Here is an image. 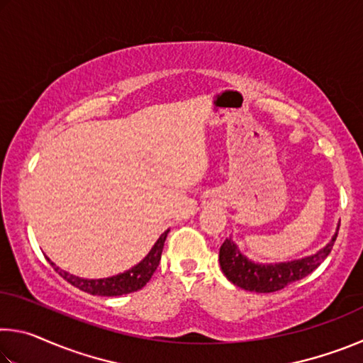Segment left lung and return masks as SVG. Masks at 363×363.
Returning a JSON list of instances; mask_svg holds the SVG:
<instances>
[{
  "label": "left lung",
  "mask_w": 363,
  "mask_h": 363,
  "mask_svg": "<svg viewBox=\"0 0 363 363\" xmlns=\"http://www.w3.org/2000/svg\"><path fill=\"white\" fill-rule=\"evenodd\" d=\"M336 237L337 232L327 247L317 251L315 255L279 264H256L250 261L247 256L238 251L232 238H225V242L219 248V264L224 275L233 285L248 291L274 293L314 272L327 259Z\"/></svg>",
  "instance_id": "1"
}]
</instances>
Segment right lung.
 <instances>
[{"instance_id": "right-lung-1", "label": "right lung", "mask_w": 363, "mask_h": 363, "mask_svg": "<svg viewBox=\"0 0 363 363\" xmlns=\"http://www.w3.org/2000/svg\"><path fill=\"white\" fill-rule=\"evenodd\" d=\"M167 230L164 233L160 235L157 243L153 245V248L149 251L143 261L136 266L131 267L126 272L113 275V277H107V279H97V280H89V279H79L77 275H72L65 270L59 269L56 264L51 262V259H48L51 262V266L56 269V272L62 279H65L69 284L73 286L79 288V290L89 294H97V296H121V294H128L133 291H138L143 288L147 281L152 279L153 272H155L158 267V262L162 259V251H163V245L164 240H167L168 235Z\"/></svg>"}]
</instances>
